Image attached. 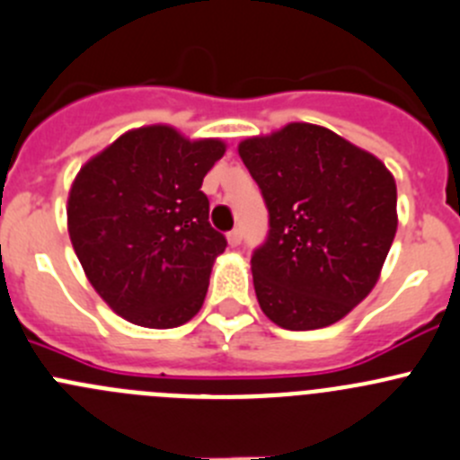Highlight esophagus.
<instances>
[{"mask_svg":"<svg viewBox=\"0 0 460 460\" xmlns=\"http://www.w3.org/2000/svg\"><path fill=\"white\" fill-rule=\"evenodd\" d=\"M226 238H229V244H231V247H238V244L243 243V231H240V229L229 231V235H226Z\"/></svg>","mask_w":460,"mask_h":460,"instance_id":"obj_1","label":"esophagus"}]
</instances>
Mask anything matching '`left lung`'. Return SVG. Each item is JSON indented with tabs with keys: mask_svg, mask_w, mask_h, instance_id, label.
<instances>
[{
	"mask_svg": "<svg viewBox=\"0 0 460 460\" xmlns=\"http://www.w3.org/2000/svg\"><path fill=\"white\" fill-rule=\"evenodd\" d=\"M270 231L252 253L262 312L285 330L349 314L377 283L398 229L394 175L325 128L289 123L238 148Z\"/></svg>",
	"mask_w": 460,
	"mask_h": 460,
	"instance_id": "left-lung-1",
	"label": "left lung"
}]
</instances>
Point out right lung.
<instances>
[{
  "label": "right lung",
  "mask_w": 460,
  "mask_h": 460,
  "mask_svg": "<svg viewBox=\"0 0 460 460\" xmlns=\"http://www.w3.org/2000/svg\"><path fill=\"white\" fill-rule=\"evenodd\" d=\"M225 155L168 126L126 132L84 164L69 193V238L102 301L144 328L198 314L226 238L208 222L204 175Z\"/></svg>",
  "instance_id": "obj_1"
}]
</instances>
